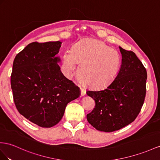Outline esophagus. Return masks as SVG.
<instances>
[{"instance_id":"obj_1","label":"esophagus","mask_w":160,"mask_h":160,"mask_svg":"<svg viewBox=\"0 0 160 160\" xmlns=\"http://www.w3.org/2000/svg\"><path fill=\"white\" fill-rule=\"evenodd\" d=\"M80 95L82 97H83L86 95V90L82 88H80Z\"/></svg>"}]
</instances>
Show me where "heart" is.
<instances>
[{"mask_svg":"<svg viewBox=\"0 0 160 160\" xmlns=\"http://www.w3.org/2000/svg\"><path fill=\"white\" fill-rule=\"evenodd\" d=\"M118 53L99 40L85 39L73 46L71 52H66L62 58V70L71 79L80 65L79 77L82 82L91 88H101L115 78L120 67Z\"/></svg>","mask_w":160,"mask_h":160,"instance_id":"1","label":"heart"}]
</instances>
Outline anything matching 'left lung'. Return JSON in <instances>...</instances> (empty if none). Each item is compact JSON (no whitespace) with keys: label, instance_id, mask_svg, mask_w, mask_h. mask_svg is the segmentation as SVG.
<instances>
[{"label":"left lung","instance_id":"1","mask_svg":"<svg viewBox=\"0 0 160 160\" xmlns=\"http://www.w3.org/2000/svg\"><path fill=\"white\" fill-rule=\"evenodd\" d=\"M122 65L116 78L102 91H87L95 101L87 114L88 123L105 132H113L132 123L141 112L146 95L147 71L131 51L119 47Z\"/></svg>","mask_w":160,"mask_h":160}]
</instances>
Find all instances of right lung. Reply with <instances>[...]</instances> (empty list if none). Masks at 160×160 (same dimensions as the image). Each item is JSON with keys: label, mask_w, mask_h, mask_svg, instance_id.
Here are the masks:
<instances>
[{"label": "right lung", "mask_w": 160, "mask_h": 160, "mask_svg": "<svg viewBox=\"0 0 160 160\" xmlns=\"http://www.w3.org/2000/svg\"><path fill=\"white\" fill-rule=\"evenodd\" d=\"M61 42L29 44L16 55L11 76L14 103L19 113L34 124L51 128L62 118L79 87L65 78L57 63Z\"/></svg>", "instance_id": "obj_1"}]
</instances>
